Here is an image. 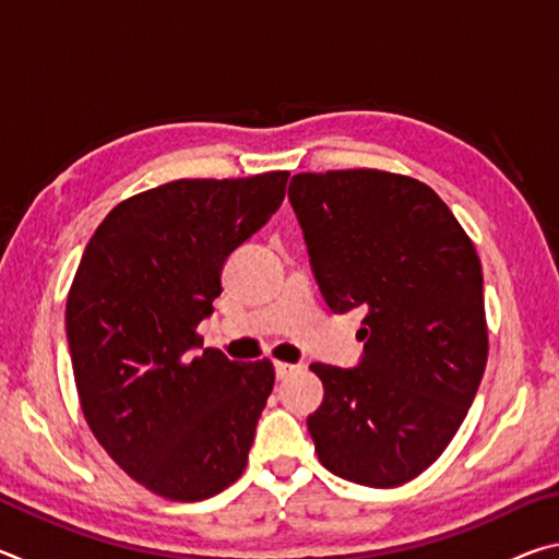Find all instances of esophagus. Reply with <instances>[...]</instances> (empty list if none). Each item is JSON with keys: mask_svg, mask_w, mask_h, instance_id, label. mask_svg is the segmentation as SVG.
<instances>
[{"mask_svg": "<svg viewBox=\"0 0 559 559\" xmlns=\"http://www.w3.org/2000/svg\"><path fill=\"white\" fill-rule=\"evenodd\" d=\"M273 370H276L278 380H286L288 374H293L298 370V365H288V362H273Z\"/></svg>", "mask_w": 559, "mask_h": 559, "instance_id": "34e87169", "label": "esophagus"}]
</instances>
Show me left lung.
Returning a JSON list of instances; mask_svg holds the SVG:
<instances>
[{
    "label": "left lung",
    "mask_w": 559,
    "mask_h": 559,
    "mask_svg": "<svg viewBox=\"0 0 559 559\" xmlns=\"http://www.w3.org/2000/svg\"><path fill=\"white\" fill-rule=\"evenodd\" d=\"M288 200L333 313L362 308L355 367L313 362L323 404L308 416L335 476L394 488L449 447L488 357L484 271L439 194L380 169L296 175Z\"/></svg>",
    "instance_id": "8db88e82"
}]
</instances>
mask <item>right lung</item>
Listing matches in <instances>:
<instances>
[{"label":"right lung","mask_w":559,"mask_h":559,"mask_svg":"<svg viewBox=\"0 0 559 559\" xmlns=\"http://www.w3.org/2000/svg\"><path fill=\"white\" fill-rule=\"evenodd\" d=\"M288 173L177 179L120 202L91 236L66 337L91 431L138 484L173 500L222 493L246 468L273 365L234 362L197 325L226 259L266 224Z\"/></svg>","instance_id":"add662e5"}]
</instances>
